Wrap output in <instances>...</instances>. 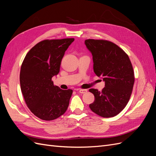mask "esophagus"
I'll return each instance as SVG.
<instances>
[{"label": "esophagus", "mask_w": 156, "mask_h": 156, "mask_svg": "<svg viewBox=\"0 0 156 156\" xmlns=\"http://www.w3.org/2000/svg\"><path fill=\"white\" fill-rule=\"evenodd\" d=\"M79 92L81 94H84L87 92V89H80L79 90Z\"/></svg>", "instance_id": "esophagus-1"}]
</instances>
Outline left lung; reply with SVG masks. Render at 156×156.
<instances>
[{
    "mask_svg": "<svg viewBox=\"0 0 156 156\" xmlns=\"http://www.w3.org/2000/svg\"><path fill=\"white\" fill-rule=\"evenodd\" d=\"M84 44L92 55L94 73L105 82L101 92L89 89L95 100L89 107L100 116H115L127 105L133 87L134 72L129 56L108 41L89 39Z\"/></svg>",
    "mask_w": 156,
    "mask_h": 156,
    "instance_id": "1",
    "label": "left lung"
}]
</instances>
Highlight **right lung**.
<instances>
[{
    "label": "right lung",
    "instance_id": "obj_1",
    "mask_svg": "<svg viewBox=\"0 0 156 156\" xmlns=\"http://www.w3.org/2000/svg\"><path fill=\"white\" fill-rule=\"evenodd\" d=\"M74 38L44 40L25 56L20 71V85L30 111L39 119L52 120L66 111L72 90L54 86L65 51Z\"/></svg>",
    "mask_w": 156,
    "mask_h": 156
}]
</instances>
